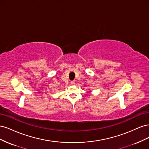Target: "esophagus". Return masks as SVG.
<instances>
[{"label": "esophagus", "mask_w": 149, "mask_h": 149, "mask_svg": "<svg viewBox=\"0 0 149 149\" xmlns=\"http://www.w3.org/2000/svg\"><path fill=\"white\" fill-rule=\"evenodd\" d=\"M71 85L72 86H74L75 85V81H72L71 82Z\"/></svg>", "instance_id": "obj_1"}]
</instances>
